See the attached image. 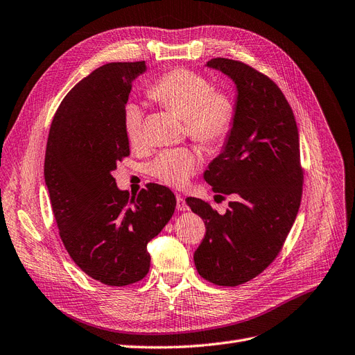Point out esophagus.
<instances>
[{
	"label": "esophagus",
	"mask_w": 355,
	"mask_h": 355,
	"mask_svg": "<svg viewBox=\"0 0 355 355\" xmlns=\"http://www.w3.org/2000/svg\"><path fill=\"white\" fill-rule=\"evenodd\" d=\"M176 208H178V211H187V209H189L187 202H185V200H183L180 195H176Z\"/></svg>",
	"instance_id": "34e87169"
}]
</instances>
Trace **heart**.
Masks as SVG:
<instances>
[{
  "mask_svg": "<svg viewBox=\"0 0 355 355\" xmlns=\"http://www.w3.org/2000/svg\"><path fill=\"white\" fill-rule=\"evenodd\" d=\"M147 94L166 109L185 119L188 135L202 147L223 144L233 130L236 105L233 98L217 92L205 77L185 68L168 71L155 80ZM144 112L137 103H128L123 110L125 135L132 146L143 141ZM201 164L200 154L191 148L162 151L150 164L153 178L168 187H182Z\"/></svg>",
  "mask_w": 355,
  "mask_h": 355,
  "instance_id": "heart-1",
  "label": "heart"
}]
</instances>
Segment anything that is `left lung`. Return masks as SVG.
Wrapping results in <instances>:
<instances>
[{
	"label": "left lung",
	"instance_id": "left-lung-1",
	"mask_svg": "<svg viewBox=\"0 0 355 355\" xmlns=\"http://www.w3.org/2000/svg\"><path fill=\"white\" fill-rule=\"evenodd\" d=\"M207 65L234 81L237 101L233 130L204 179L212 191L233 195L234 201L218 214L208 202L187 198L207 229L193 261L198 274L212 284L236 287L274 262L299 212V130L286 96L271 78L229 58H212Z\"/></svg>",
	"mask_w": 355,
	"mask_h": 355
}]
</instances>
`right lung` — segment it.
<instances>
[{
    "instance_id": "add662e5",
    "label": "right lung",
    "mask_w": 355,
    "mask_h": 355,
    "mask_svg": "<svg viewBox=\"0 0 355 355\" xmlns=\"http://www.w3.org/2000/svg\"><path fill=\"white\" fill-rule=\"evenodd\" d=\"M144 71V61L94 69L64 97L46 144L45 182L62 243L81 271L112 287L147 275V245L176 207L166 187L148 183L130 198L112 176L130 155L123 110Z\"/></svg>"
}]
</instances>
